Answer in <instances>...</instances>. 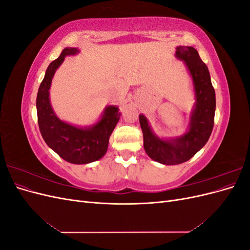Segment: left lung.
<instances>
[{
	"instance_id": "8db88e82",
	"label": "left lung",
	"mask_w": 250,
	"mask_h": 250,
	"mask_svg": "<svg viewBox=\"0 0 250 250\" xmlns=\"http://www.w3.org/2000/svg\"><path fill=\"white\" fill-rule=\"evenodd\" d=\"M175 56L184 60L190 72L196 96L188 131L175 139L162 140L151 130L146 117H139L146 153L164 165L183 164L192 158L208 141L215 119L216 96L207 64L193 47H177Z\"/></svg>"
}]
</instances>
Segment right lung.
Listing matches in <instances>:
<instances>
[{"instance_id":"add662e5","label":"right lung","mask_w":250,"mask_h":250,"mask_svg":"<svg viewBox=\"0 0 250 250\" xmlns=\"http://www.w3.org/2000/svg\"><path fill=\"white\" fill-rule=\"evenodd\" d=\"M78 52L76 48H64L49 64L37 93L36 109L40 130L47 145L64 161L80 165L100 160L106 153L110 134L121 113L117 106H107L99 122L86 128L67 124L56 117L49 98L52 78L64 57Z\"/></svg>"}]
</instances>
